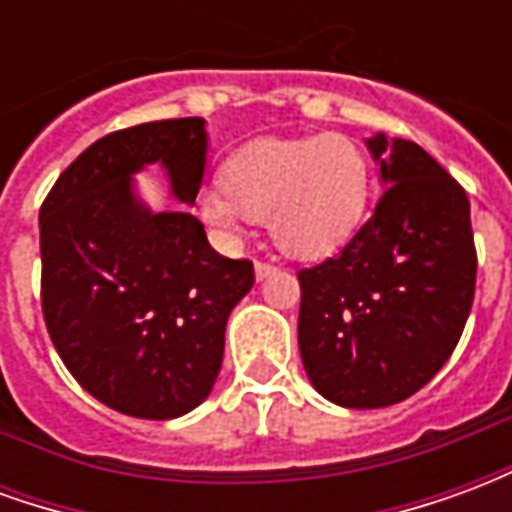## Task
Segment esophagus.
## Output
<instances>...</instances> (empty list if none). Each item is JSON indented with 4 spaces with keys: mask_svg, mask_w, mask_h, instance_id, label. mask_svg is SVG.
<instances>
[{
    "mask_svg": "<svg viewBox=\"0 0 512 512\" xmlns=\"http://www.w3.org/2000/svg\"><path fill=\"white\" fill-rule=\"evenodd\" d=\"M274 271H277V266H274V263H268V260H257V263H255V274H257V279H266V277H271V274H274Z\"/></svg>",
    "mask_w": 512,
    "mask_h": 512,
    "instance_id": "34e87169",
    "label": "esophagus"
}]
</instances>
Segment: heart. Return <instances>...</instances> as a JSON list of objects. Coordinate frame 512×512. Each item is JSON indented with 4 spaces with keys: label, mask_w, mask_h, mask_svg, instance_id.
Returning <instances> with one entry per match:
<instances>
[{
    "label": "heart",
    "mask_w": 512,
    "mask_h": 512,
    "mask_svg": "<svg viewBox=\"0 0 512 512\" xmlns=\"http://www.w3.org/2000/svg\"><path fill=\"white\" fill-rule=\"evenodd\" d=\"M222 183L200 194L202 219L238 235L268 219L285 252L323 257L343 246L365 213L370 169L362 147L340 134L263 139L227 158Z\"/></svg>",
    "instance_id": "1"
}]
</instances>
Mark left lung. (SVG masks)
Masks as SVG:
<instances>
[{
    "mask_svg": "<svg viewBox=\"0 0 512 512\" xmlns=\"http://www.w3.org/2000/svg\"><path fill=\"white\" fill-rule=\"evenodd\" d=\"M376 213L340 255L301 268L299 351L312 386L345 408H384L436 376L474 301L469 197L408 139H367Z\"/></svg>",
    "mask_w": 512,
    "mask_h": 512,
    "instance_id": "left-lung-1",
    "label": "left lung"
}]
</instances>
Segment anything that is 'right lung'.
<instances>
[{"label":"right lung","instance_id":"right-lung-1","mask_svg":"<svg viewBox=\"0 0 512 512\" xmlns=\"http://www.w3.org/2000/svg\"><path fill=\"white\" fill-rule=\"evenodd\" d=\"M202 117L156 120L101 136L40 208V304L71 376L104 406L175 419L211 395L224 326L255 285L249 260L222 257L197 216L150 213L131 175L167 169L194 205L205 172Z\"/></svg>","mask_w":512,"mask_h":512}]
</instances>
